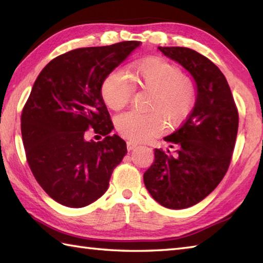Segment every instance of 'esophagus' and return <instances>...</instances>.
<instances>
[{
    "label": "esophagus",
    "mask_w": 263,
    "mask_h": 263,
    "mask_svg": "<svg viewBox=\"0 0 263 263\" xmlns=\"http://www.w3.org/2000/svg\"><path fill=\"white\" fill-rule=\"evenodd\" d=\"M126 145H127V149L128 151H132V149H135V148L138 147V144H137V142H135V141H127Z\"/></svg>",
    "instance_id": "esophagus-1"
}]
</instances>
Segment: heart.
I'll return each instance as SVG.
<instances>
[{
	"instance_id": "1",
	"label": "heart",
	"mask_w": 263,
	"mask_h": 263,
	"mask_svg": "<svg viewBox=\"0 0 263 263\" xmlns=\"http://www.w3.org/2000/svg\"><path fill=\"white\" fill-rule=\"evenodd\" d=\"M133 85L152 90L148 104L152 111H127L117 117V130L127 139L147 141L160 136L165 128L164 116L171 125H176L190 115L197 103L195 83L177 65L161 57L138 62L132 68L131 79L123 70H112L101 86L104 103L114 110L123 109L133 98Z\"/></svg>"
}]
</instances>
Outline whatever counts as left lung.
<instances>
[{
    "mask_svg": "<svg viewBox=\"0 0 263 263\" xmlns=\"http://www.w3.org/2000/svg\"><path fill=\"white\" fill-rule=\"evenodd\" d=\"M159 49L193 76L198 98L180 127L164 138L176 148L175 154L155 149V161L144 174V183L163 207L184 209L211 194L226 176L239 115L226 77L211 60L186 47Z\"/></svg>",
    "mask_w": 263,
    "mask_h": 263,
    "instance_id": "obj_1",
    "label": "left lung"
}]
</instances>
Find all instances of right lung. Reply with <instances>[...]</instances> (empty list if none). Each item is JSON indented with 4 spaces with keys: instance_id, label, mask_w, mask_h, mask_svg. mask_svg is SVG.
<instances>
[{
    "instance_id": "1",
    "label": "right lung",
    "mask_w": 263,
    "mask_h": 263,
    "mask_svg": "<svg viewBox=\"0 0 263 263\" xmlns=\"http://www.w3.org/2000/svg\"><path fill=\"white\" fill-rule=\"evenodd\" d=\"M140 45L70 50L50 61L33 85L21 118L26 160L45 192L63 206L82 208L98 200L127 153L126 142L110 135L101 86ZM89 133L105 138L87 141Z\"/></svg>"
}]
</instances>
